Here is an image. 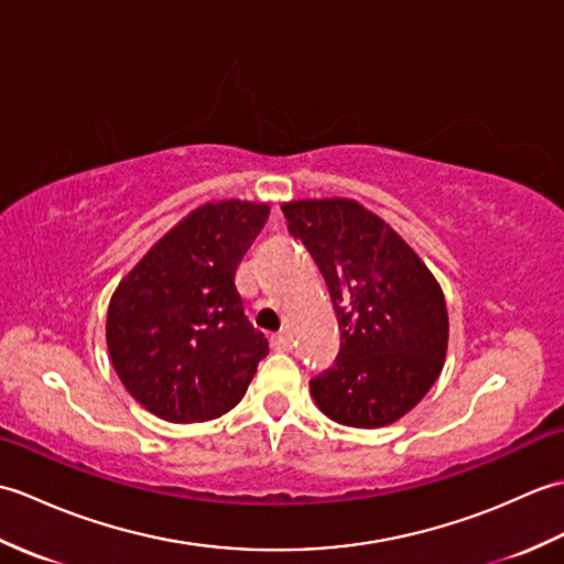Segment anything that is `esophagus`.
Returning <instances> with one entry per match:
<instances>
[{"label": "esophagus", "instance_id": "obj_1", "mask_svg": "<svg viewBox=\"0 0 564 564\" xmlns=\"http://www.w3.org/2000/svg\"><path fill=\"white\" fill-rule=\"evenodd\" d=\"M271 346L275 351H291V337L285 332H279V334H273L271 337Z\"/></svg>", "mask_w": 564, "mask_h": 564}]
</instances>
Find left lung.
<instances>
[{
  "mask_svg": "<svg viewBox=\"0 0 564 564\" xmlns=\"http://www.w3.org/2000/svg\"><path fill=\"white\" fill-rule=\"evenodd\" d=\"M289 230L325 275L341 346L310 380L334 422L378 429L398 422L434 386L448 349V310L416 251L351 198L281 206Z\"/></svg>",
  "mask_w": 564,
  "mask_h": 564,
  "instance_id": "1",
  "label": "left lung"
}]
</instances>
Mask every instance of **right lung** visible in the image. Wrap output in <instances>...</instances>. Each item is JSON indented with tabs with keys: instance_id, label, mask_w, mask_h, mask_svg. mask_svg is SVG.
I'll return each mask as SVG.
<instances>
[{
	"instance_id": "1",
	"label": "right lung",
	"mask_w": 564,
	"mask_h": 564,
	"mask_svg": "<svg viewBox=\"0 0 564 564\" xmlns=\"http://www.w3.org/2000/svg\"><path fill=\"white\" fill-rule=\"evenodd\" d=\"M267 218V203H203L118 283L106 317L111 364L126 390L164 422L230 412L269 354L235 285Z\"/></svg>"
}]
</instances>
